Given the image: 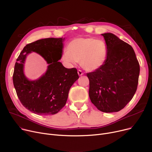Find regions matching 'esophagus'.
<instances>
[{"label": "esophagus", "instance_id": "34e87169", "mask_svg": "<svg viewBox=\"0 0 152 152\" xmlns=\"http://www.w3.org/2000/svg\"><path fill=\"white\" fill-rule=\"evenodd\" d=\"M77 73H78L79 76H82V75H84V73H83L82 71L81 70H79V69L77 71Z\"/></svg>", "mask_w": 152, "mask_h": 152}]
</instances>
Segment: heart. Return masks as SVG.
<instances>
[{
  "instance_id": "1",
  "label": "heart",
  "mask_w": 152,
  "mask_h": 152,
  "mask_svg": "<svg viewBox=\"0 0 152 152\" xmlns=\"http://www.w3.org/2000/svg\"><path fill=\"white\" fill-rule=\"evenodd\" d=\"M107 54V44L102 40L78 37L68 44L66 53L63 55L62 60L67 63L79 62L86 71H94L104 65Z\"/></svg>"
}]
</instances>
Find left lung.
<instances>
[{"label": "left lung", "mask_w": 152, "mask_h": 152, "mask_svg": "<svg viewBox=\"0 0 152 152\" xmlns=\"http://www.w3.org/2000/svg\"><path fill=\"white\" fill-rule=\"evenodd\" d=\"M105 41L107 58L101 68L87 73L90 99L101 111L122 110L137 90L140 66L132 47L115 34H101Z\"/></svg>", "instance_id": "1"}]
</instances>
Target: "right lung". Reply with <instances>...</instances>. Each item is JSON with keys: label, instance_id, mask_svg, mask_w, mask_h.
Segmentation results:
<instances>
[{"label": "right lung", "instance_id": "add662e5", "mask_svg": "<svg viewBox=\"0 0 152 152\" xmlns=\"http://www.w3.org/2000/svg\"><path fill=\"white\" fill-rule=\"evenodd\" d=\"M65 38H46L27 44L15 63L13 82L22 105L37 115L57 113L65 105L69 91L79 76L76 68H66L58 61L63 54ZM36 52L49 65L46 73L29 80L23 72L27 55Z\"/></svg>", "mask_w": 152, "mask_h": 152}]
</instances>
